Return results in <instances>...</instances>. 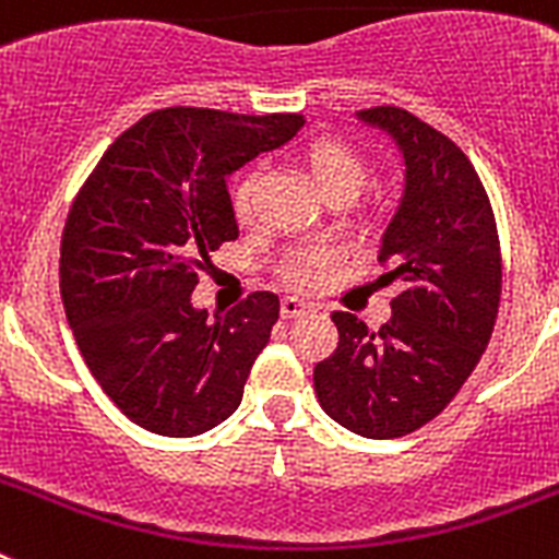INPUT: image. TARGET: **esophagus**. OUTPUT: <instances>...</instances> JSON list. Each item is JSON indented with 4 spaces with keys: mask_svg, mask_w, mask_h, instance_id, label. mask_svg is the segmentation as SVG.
I'll use <instances>...</instances> for the list:
<instances>
[{
    "mask_svg": "<svg viewBox=\"0 0 559 559\" xmlns=\"http://www.w3.org/2000/svg\"><path fill=\"white\" fill-rule=\"evenodd\" d=\"M308 305L299 302L296 296H285L283 302H280V313H283V319H296V316H305L308 313Z\"/></svg>",
    "mask_w": 559,
    "mask_h": 559,
    "instance_id": "esophagus-1",
    "label": "esophagus"
}]
</instances>
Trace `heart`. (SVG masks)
Returning a JSON list of instances; mask_svg holds the SVG:
<instances>
[{
    "label": "heart",
    "instance_id": "1",
    "mask_svg": "<svg viewBox=\"0 0 559 559\" xmlns=\"http://www.w3.org/2000/svg\"><path fill=\"white\" fill-rule=\"evenodd\" d=\"M302 162L308 167V176L316 185V190L322 192L328 201L355 199L369 176V165L364 159V153L349 145V142L335 140V136H319V140L310 142L302 153ZM235 215L240 221H249L251 181H243L235 190ZM333 263L335 257L324 249L299 251V254L285 260L280 274H283V280L290 288L313 290L328 280Z\"/></svg>",
    "mask_w": 559,
    "mask_h": 559
}]
</instances>
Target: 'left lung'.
<instances>
[{
	"instance_id": "8db88e82",
	"label": "left lung",
	"mask_w": 559,
	"mask_h": 559,
	"mask_svg": "<svg viewBox=\"0 0 559 559\" xmlns=\"http://www.w3.org/2000/svg\"><path fill=\"white\" fill-rule=\"evenodd\" d=\"M403 151L406 190L378 251L383 283L400 280L392 319L369 330L333 313L338 347L313 369L324 412L369 439L431 423L471 378L501 302V243L476 167L445 133L397 106L358 111Z\"/></svg>"
}]
</instances>
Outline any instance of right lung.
<instances>
[{
	"mask_svg": "<svg viewBox=\"0 0 559 559\" xmlns=\"http://www.w3.org/2000/svg\"><path fill=\"white\" fill-rule=\"evenodd\" d=\"M302 122V114L151 111L78 190L58 269L67 322L88 372L145 431L199 437L240 406L280 299L254 290L210 319L190 296L210 251L237 237L226 179Z\"/></svg>",
	"mask_w": 559,
	"mask_h": 559,
	"instance_id": "1",
	"label": "right lung"
}]
</instances>
